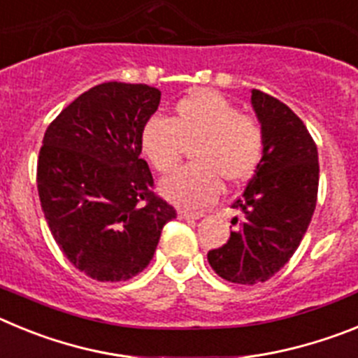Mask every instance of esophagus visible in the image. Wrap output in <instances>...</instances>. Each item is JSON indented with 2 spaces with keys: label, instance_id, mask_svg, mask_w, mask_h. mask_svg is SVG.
<instances>
[{
  "label": "esophagus",
  "instance_id": "34e87169",
  "mask_svg": "<svg viewBox=\"0 0 358 358\" xmlns=\"http://www.w3.org/2000/svg\"><path fill=\"white\" fill-rule=\"evenodd\" d=\"M179 218H182V220H199V218L201 217H204V213H199V211H185V210H181L179 211Z\"/></svg>",
  "mask_w": 358,
  "mask_h": 358
}]
</instances>
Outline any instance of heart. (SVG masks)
I'll list each match as a JSON object with an SVG mask.
<instances>
[{
    "instance_id": "obj_1",
    "label": "heart",
    "mask_w": 358,
    "mask_h": 358,
    "mask_svg": "<svg viewBox=\"0 0 358 358\" xmlns=\"http://www.w3.org/2000/svg\"><path fill=\"white\" fill-rule=\"evenodd\" d=\"M141 150L157 172L179 164L186 148L189 166L161 181V194L182 208H202L218 197L222 182L251 179L264 154L260 122L215 91H195L173 106L172 118L154 116L141 131Z\"/></svg>"
}]
</instances>
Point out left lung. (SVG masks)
<instances>
[{"instance_id": "left-lung-1", "label": "left lung", "mask_w": 358, "mask_h": 358, "mask_svg": "<svg viewBox=\"0 0 358 358\" xmlns=\"http://www.w3.org/2000/svg\"><path fill=\"white\" fill-rule=\"evenodd\" d=\"M252 109L264 129V154L231 220L236 231L208 262L224 280L240 285L267 281L292 258L317 202V147L299 116L278 98L258 90Z\"/></svg>"}]
</instances>
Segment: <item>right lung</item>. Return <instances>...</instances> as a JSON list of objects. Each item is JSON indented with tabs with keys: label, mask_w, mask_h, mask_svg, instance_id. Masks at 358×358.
Masks as SVG:
<instances>
[{
	"label": "right lung",
	"mask_w": 358,
	"mask_h": 358,
	"mask_svg": "<svg viewBox=\"0 0 358 358\" xmlns=\"http://www.w3.org/2000/svg\"><path fill=\"white\" fill-rule=\"evenodd\" d=\"M161 91L103 82L75 98L44 132L37 161L41 208L57 245L85 276L125 281L156 252L176 210L152 192L141 131Z\"/></svg>",
	"instance_id": "add662e5"
}]
</instances>
